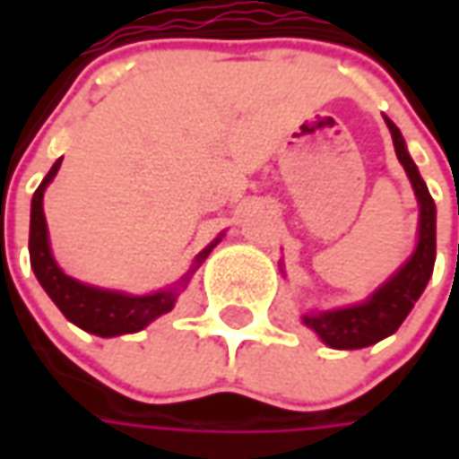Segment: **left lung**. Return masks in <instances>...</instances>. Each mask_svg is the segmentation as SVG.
<instances>
[{
  "instance_id": "left-lung-1",
  "label": "left lung",
  "mask_w": 459,
  "mask_h": 459,
  "mask_svg": "<svg viewBox=\"0 0 459 459\" xmlns=\"http://www.w3.org/2000/svg\"><path fill=\"white\" fill-rule=\"evenodd\" d=\"M396 148L398 160L406 170L416 202H419V232L411 255L398 265L394 273L380 283L360 304L340 308H311L301 314V322L332 350H360L391 337L409 311L414 308L419 296L424 293L434 271L437 257V206L429 196V188L419 176V168L406 151L403 134L396 125L383 117Z\"/></svg>"
}]
</instances>
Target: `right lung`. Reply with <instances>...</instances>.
Segmentation results:
<instances>
[{
	"instance_id": "add662e5",
	"label": "right lung",
	"mask_w": 459,
	"mask_h": 459,
	"mask_svg": "<svg viewBox=\"0 0 459 459\" xmlns=\"http://www.w3.org/2000/svg\"><path fill=\"white\" fill-rule=\"evenodd\" d=\"M61 160L63 158H58L53 163V168L48 170V176L43 178V184L38 186V191L32 194V204H30V265L35 271V278L40 281L45 293L53 299V304L61 308L63 316L76 326H81L83 332H91L97 337H119V334L140 332V329H145L158 316H163L176 307V301L188 286L191 275L196 273V268L220 245L221 235H217L199 255L194 257L188 271L176 283H170L160 291L140 293L137 296V293L115 291V289H101V286L83 283L74 275L63 273V268L53 257L50 238H48L43 194L48 184L56 178Z\"/></svg>"
}]
</instances>
